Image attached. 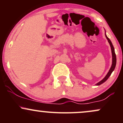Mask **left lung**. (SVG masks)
<instances>
[{
	"instance_id": "8db88e82",
	"label": "left lung",
	"mask_w": 123,
	"mask_h": 123,
	"mask_svg": "<svg viewBox=\"0 0 123 123\" xmlns=\"http://www.w3.org/2000/svg\"><path fill=\"white\" fill-rule=\"evenodd\" d=\"M105 36H106V37L107 40H108L110 46H111V54H112V64H111V69H110L109 70L108 73H107V74L106 75L105 77H104V78L103 79L101 80V81H100L99 82L97 83V84H96V85H97V86L101 85V84L104 83V82H105V81H106L107 80H108V79L109 78V76L111 75V73H112L113 71L115 70V68L116 67V56L115 49H114V47H113V46L112 43H111V40L109 39V38L108 37V36H107L106 35H105Z\"/></svg>"
}]
</instances>
